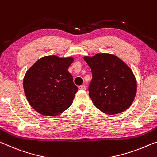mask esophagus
Segmentation results:
<instances>
[{
  "label": "esophagus",
  "mask_w": 157,
  "mask_h": 157,
  "mask_svg": "<svg viewBox=\"0 0 157 157\" xmlns=\"http://www.w3.org/2000/svg\"><path fill=\"white\" fill-rule=\"evenodd\" d=\"M79 89H80V90H85L86 86L85 85H80V86H79Z\"/></svg>",
  "instance_id": "1"
}]
</instances>
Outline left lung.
<instances>
[{"label": "left lung", "instance_id": "8db88e82", "mask_svg": "<svg viewBox=\"0 0 157 157\" xmlns=\"http://www.w3.org/2000/svg\"><path fill=\"white\" fill-rule=\"evenodd\" d=\"M84 60L91 69L89 95L94 105L110 115L127 110L137 91V82L132 70L111 54L84 56Z\"/></svg>", "mask_w": 157, "mask_h": 157}]
</instances>
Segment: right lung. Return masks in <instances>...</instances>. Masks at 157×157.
I'll return each mask as SVG.
<instances>
[{
	"label": "right lung",
	"mask_w": 157,
	"mask_h": 157,
	"mask_svg": "<svg viewBox=\"0 0 157 157\" xmlns=\"http://www.w3.org/2000/svg\"><path fill=\"white\" fill-rule=\"evenodd\" d=\"M73 57H42L25 74L23 86L31 106L45 116H56L73 103L78 89L68 71Z\"/></svg>",
	"instance_id": "add662e5"
}]
</instances>
